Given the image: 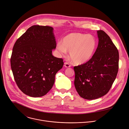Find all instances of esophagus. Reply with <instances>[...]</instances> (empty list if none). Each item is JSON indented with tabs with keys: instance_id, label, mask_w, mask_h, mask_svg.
I'll list each match as a JSON object with an SVG mask.
<instances>
[{
	"instance_id": "1",
	"label": "esophagus",
	"mask_w": 129,
	"mask_h": 129,
	"mask_svg": "<svg viewBox=\"0 0 129 129\" xmlns=\"http://www.w3.org/2000/svg\"><path fill=\"white\" fill-rule=\"evenodd\" d=\"M64 66L65 67H70L71 66V65L68 62H65L64 63Z\"/></svg>"
}]
</instances>
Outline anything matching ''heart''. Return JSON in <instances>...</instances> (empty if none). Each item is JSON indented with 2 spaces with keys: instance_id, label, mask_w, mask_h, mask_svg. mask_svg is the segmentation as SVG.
I'll list each match as a JSON object with an SVG mask.
<instances>
[{
  "instance_id": "heart-1",
  "label": "heart",
  "mask_w": 129,
  "mask_h": 129,
  "mask_svg": "<svg viewBox=\"0 0 129 129\" xmlns=\"http://www.w3.org/2000/svg\"><path fill=\"white\" fill-rule=\"evenodd\" d=\"M97 41L93 36L78 32L71 33L57 44L59 52L65 54L69 52V57L75 65H82L89 61L93 55Z\"/></svg>"
}]
</instances>
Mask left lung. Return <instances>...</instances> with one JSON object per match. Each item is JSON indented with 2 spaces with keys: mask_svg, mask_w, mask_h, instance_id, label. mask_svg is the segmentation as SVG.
I'll list each match as a JSON object with an SVG mask.
<instances>
[{
  "mask_svg": "<svg viewBox=\"0 0 129 129\" xmlns=\"http://www.w3.org/2000/svg\"><path fill=\"white\" fill-rule=\"evenodd\" d=\"M98 47L91 58L74 67V85L79 95L93 100L109 91L117 75L119 52L110 38L103 30L97 31Z\"/></svg>",
  "mask_w": 129,
  "mask_h": 129,
  "instance_id": "obj_1",
  "label": "left lung"
}]
</instances>
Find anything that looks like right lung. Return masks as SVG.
<instances>
[{"label":"right lung","instance_id":"add662e5","mask_svg":"<svg viewBox=\"0 0 129 129\" xmlns=\"http://www.w3.org/2000/svg\"><path fill=\"white\" fill-rule=\"evenodd\" d=\"M56 46L53 28L49 26L33 25L16 41L11 67L19 88L26 95L42 97L51 89L64 64L62 58L52 55Z\"/></svg>","mask_w":129,"mask_h":129}]
</instances>
